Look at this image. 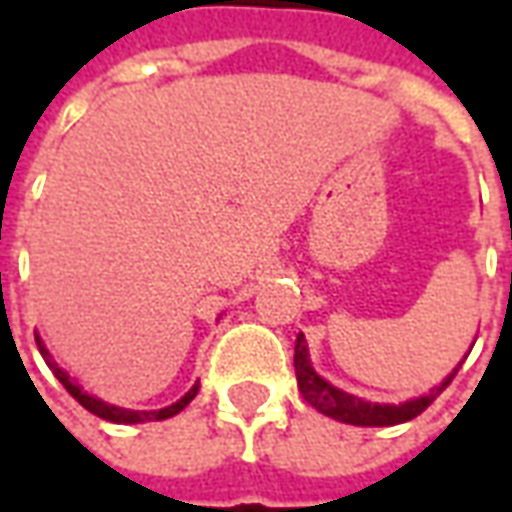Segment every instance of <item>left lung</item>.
I'll list each match as a JSON object with an SVG mask.
<instances>
[{
    "instance_id": "left-lung-1",
    "label": "left lung",
    "mask_w": 512,
    "mask_h": 512,
    "mask_svg": "<svg viewBox=\"0 0 512 512\" xmlns=\"http://www.w3.org/2000/svg\"><path fill=\"white\" fill-rule=\"evenodd\" d=\"M293 367H296V381H299V392L304 395V400L310 403L312 408H318L321 414L332 419H340V422H348V425H362V428H389V425H400V422H408L417 414H422L425 408L436 400V397L450 386V381L458 373V367L452 370L450 376L444 378L439 386H433L428 395L414 397V400H406L400 406H389V403H367L362 397L348 395L343 389L332 386L326 378H321L310 365V351H307V340L304 334L296 337V354H293Z\"/></svg>"
}]
</instances>
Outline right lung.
Returning <instances> with one entry per match:
<instances>
[{"instance_id": "right-lung-1", "label": "right lung", "mask_w": 512, "mask_h": 512, "mask_svg": "<svg viewBox=\"0 0 512 512\" xmlns=\"http://www.w3.org/2000/svg\"><path fill=\"white\" fill-rule=\"evenodd\" d=\"M35 343H38L40 354H43V359H46V365L51 367V373L57 376V381H60V384L65 386V389H68V392H71V395L76 397V400H79V403H82L87 411H90V414L106 419V422H117V425H142V422L169 419V417H175V414H180V411H183V408L189 406L191 400L197 397V392H200V381H197V384L191 386L186 395L180 397L178 403H172V406H167V408H158V411H131V408L112 406V403H104V400H98V397L87 395L82 386L76 384V381H73V378L68 376V373H65V370H62V367L57 365L54 359H51V354L46 351V345H43V340H40L38 334H35Z\"/></svg>"}]
</instances>
